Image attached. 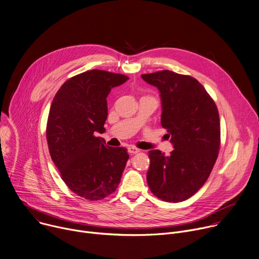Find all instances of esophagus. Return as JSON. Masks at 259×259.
Wrapping results in <instances>:
<instances>
[{
  "label": "esophagus",
  "instance_id": "esophagus-1",
  "mask_svg": "<svg viewBox=\"0 0 259 259\" xmlns=\"http://www.w3.org/2000/svg\"><path fill=\"white\" fill-rule=\"evenodd\" d=\"M127 151H128V153H130V154H136V153L140 152V150H139L138 148L134 147V146H131V147H128V148H127Z\"/></svg>",
  "mask_w": 259,
  "mask_h": 259
}]
</instances>
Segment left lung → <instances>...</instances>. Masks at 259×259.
I'll return each mask as SVG.
<instances>
[{
  "instance_id": "8db88e82",
  "label": "left lung",
  "mask_w": 259,
  "mask_h": 259,
  "mask_svg": "<svg viewBox=\"0 0 259 259\" xmlns=\"http://www.w3.org/2000/svg\"><path fill=\"white\" fill-rule=\"evenodd\" d=\"M141 77L160 94V122L174 147L168 156L160 150L148 152V186L164 202H183L204 185L217 159V107L204 86L190 76L164 70Z\"/></svg>"
}]
</instances>
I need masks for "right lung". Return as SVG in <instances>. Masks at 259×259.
<instances>
[{
  "mask_svg": "<svg viewBox=\"0 0 259 259\" xmlns=\"http://www.w3.org/2000/svg\"><path fill=\"white\" fill-rule=\"evenodd\" d=\"M127 79L86 71L66 81L53 98L46 128L49 153L67 186L86 199H102L116 190L128 159L127 149L107 147L97 137L106 131L108 95Z\"/></svg>",
  "mask_w": 259,
  "mask_h": 259,
  "instance_id": "right-lung-1",
  "label": "right lung"
}]
</instances>
